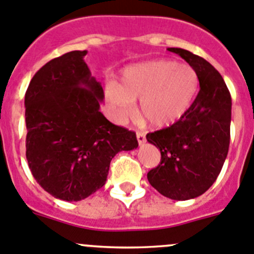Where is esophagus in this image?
<instances>
[{
  "mask_svg": "<svg viewBox=\"0 0 254 254\" xmlns=\"http://www.w3.org/2000/svg\"><path fill=\"white\" fill-rule=\"evenodd\" d=\"M136 139H138L139 145H143V144L145 143V141H146L145 134H144V132H140V131L136 132Z\"/></svg>",
  "mask_w": 254,
  "mask_h": 254,
  "instance_id": "1",
  "label": "esophagus"
}]
</instances>
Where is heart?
I'll return each mask as SVG.
<instances>
[{"instance_id": "b5f03b06", "label": "heart", "mask_w": 254, "mask_h": 254, "mask_svg": "<svg viewBox=\"0 0 254 254\" xmlns=\"http://www.w3.org/2000/svg\"><path fill=\"white\" fill-rule=\"evenodd\" d=\"M199 89L196 71L174 60H154L124 68L119 85H109L106 98L120 119L134 115L140 100L141 115L153 127L174 124L189 110Z\"/></svg>"}]
</instances>
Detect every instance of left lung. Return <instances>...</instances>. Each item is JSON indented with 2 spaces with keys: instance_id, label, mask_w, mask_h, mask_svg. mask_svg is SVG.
I'll return each mask as SVG.
<instances>
[{
  "instance_id": "obj_1",
  "label": "left lung",
  "mask_w": 254,
  "mask_h": 254,
  "mask_svg": "<svg viewBox=\"0 0 254 254\" xmlns=\"http://www.w3.org/2000/svg\"><path fill=\"white\" fill-rule=\"evenodd\" d=\"M168 50L196 71L199 92L177 123L146 135L162 154L160 164L148 173V181L167 198L188 200L212 187L226 162L232 99L222 75L207 60L184 49Z\"/></svg>"
}]
</instances>
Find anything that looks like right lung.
Wrapping results in <instances>:
<instances>
[{
	"label": "right lung",
	"mask_w": 254,
	"mask_h": 254,
	"mask_svg": "<svg viewBox=\"0 0 254 254\" xmlns=\"http://www.w3.org/2000/svg\"><path fill=\"white\" fill-rule=\"evenodd\" d=\"M86 54L71 51L49 61L25 95L28 167L47 193L66 202L100 189L114 156L138 148L134 131L100 113L104 90L85 64Z\"/></svg>",
	"instance_id": "obj_1"
}]
</instances>
